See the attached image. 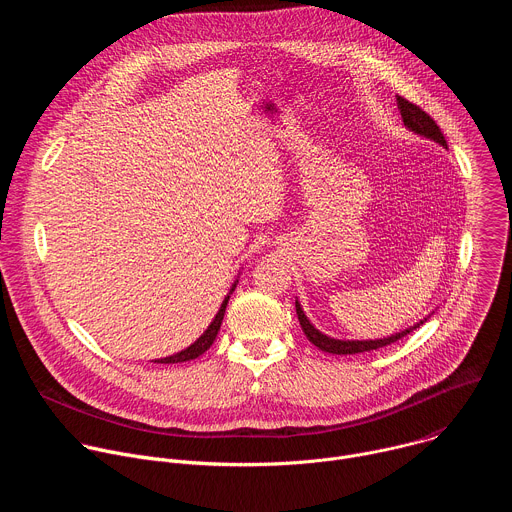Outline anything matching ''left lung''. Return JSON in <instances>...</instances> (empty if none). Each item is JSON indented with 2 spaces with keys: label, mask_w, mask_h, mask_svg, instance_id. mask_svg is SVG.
I'll use <instances>...</instances> for the list:
<instances>
[{
  "label": "left lung",
  "mask_w": 512,
  "mask_h": 512,
  "mask_svg": "<svg viewBox=\"0 0 512 512\" xmlns=\"http://www.w3.org/2000/svg\"><path fill=\"white\" fill-rule=\"evenodd\" d=\"M397 107H399L403 125H405L409 131H413V133H417L419 137H425V139H429V141L440 143L442 148L448 150V143H446L444 133L440 131V127H437V123H435L425 111H421L417 105L409 103V101L403 99V97H397ZM296 312H298L300 326H302L304 334L308 336V340H310L314 346H318L320 350L330 352V354H358V352H369V350H377V348L389 346V344L401 340L403 336H407L409 332L417 330V328H419L423 322H427V320L431 318V314H433V312H431V314L425 316L423 320H419V322H415L413 326H409V328H405V330H401V332H395V334H391V336H383V338H375V340H340V338H332V336L320 332V330L310 322V318L306 316V312H304V308H302V304H300L298 300H296Z\"/></svg>",
  "instance_id": "8db88e82"
}]
</instances>
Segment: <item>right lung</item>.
Masks as SVG:
<instances>
[{"label":"right lung","mask_w":512,"mask_h":512,"mask_svg":"<svg viewBox=\"0 0 512 512\" xmlns=\"http://www.w3.org/2000/svg\"><path fill=\"white\" fill-rule=\"evenodd\" d=\"M237 277H239V275H237ZM237 283H239V279H235V283L231 285L229 294L225 296V300H223L221 308H218V312H216L214 320H212V322H210V326L200 334V338H196L188 348H184V350H180V352H176V354H172V356H166V358H156L154 362H160V364H176V362L194 360V358H198L200 354H204V352L212 346V342H214V338H216L218 330H221V324H223V318H225V310H227L229 298H231V294L235 291Z\"/></svg>","instance_id":"right-lung-1"}]
</instances>
